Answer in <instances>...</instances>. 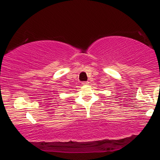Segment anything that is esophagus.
Listing matches in <instances>:
<instances>
[{
  "instance_id": "obj_1",
  "label": "esophagus",
  "mask_w": 160,
  "mask_h": 160,
  "mask_svg": "<svg viewBox=\"0 0 160 160\" xmlns=\"http://www.w3.org/2000/svg\"><path fill=\"white\" fill-rule=\"evenodd\" d=\"M82 84H83V85H87V84H89V82H82Z\"/></svg>"
}]
</instances>
